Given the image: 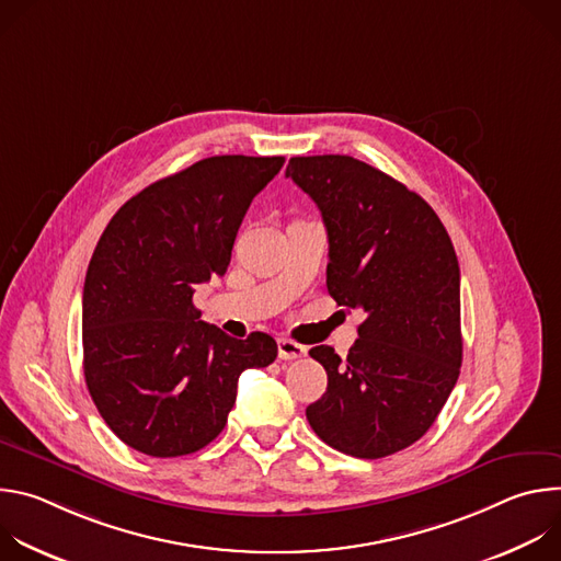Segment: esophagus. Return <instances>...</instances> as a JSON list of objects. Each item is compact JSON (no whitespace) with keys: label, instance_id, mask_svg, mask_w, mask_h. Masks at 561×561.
I'll return each instance as SVG.
<instances>
[{"label":"esophagus","instance_id":"esophagus-1","mask_svg":"<svg viewBox=\"0 0 561 561\" xmlns=\"http://www.w3.org/2000/svg\"><path fill=\"white\" fill-rule=\"evenodd\" d=\"M277 353H279V359H299L306 355V346H301L288 337H282L277 342Z\"/></svg>","mask_w":561,"mask_h":561}]
</instances>
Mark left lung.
Listing matches in <instances>:
<instances>
[{
  "instance_id": "1",
  "label": "left lung",
  "mask_w": 561,
  "mask_h": 561,
  "mask_svg": "<svg viewBox=\"0 0 561 561\" xmlns=\"http://www.w3.org/2000/svg\"><path fill=\"white\" fill-rule=\"evenodd\" d=\"M286 178L322 213L331 297L366 312L346 359L331 346L310 348L329 386L306 420L340 453L388 457L433 426L459 377L453 242L417 193L355 157H290Z\"/></svg>"
}]
</instances>
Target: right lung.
Listing matches in <instances>:
<instances>
[{
    "instance_id": "right-lung-1",
    "label": "right lung",
    "mask_w": 561,
    "mask_h": 561,
    "mask_svg": "<svg viewBox=\"0 0 561 561\" xmlns=\"http://www.w3.org/2000/svg\"><path fill=\"white\" fill-rule=\"evenodd\" d=\"M284 157L217 154L146 186L108 221L82 299L84 377L108 428L150 457L208 446L247 368L275 362L266 333L202 322L197 284L224 275L253 197Z\"/></svg>"
}]
</instances>
